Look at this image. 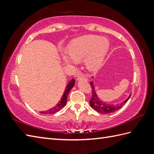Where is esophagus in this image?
I'll use <instances>...</instances> for the list:
<instances>
[{
	"label": "esophagus",
	"mask_w": 154,
	"mask_h": 154,
	"mask_svg": "<svg viewBox=\"0 0 154 154\" xmlns=\"http://www.w3.org/2000/svg\"><path fill=\"white\" fill-rule=\"evenodd\" d=\"M76 79L77 81H80V80H85V81H88V79L85 76H84L83 75H82V74H79V75H77Z\"/></svg>",
	"instance_id": "obj_1"
}]
</instances>
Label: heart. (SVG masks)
<instances>
[{"label":"heart","mask_w":154,"mask_h":154,"mask_svg":"<svg viewBox=\"0 0 154 154\" xmlns=\"http://www.w3.org/2000/svg\"><path fill=\"white\" fill-rule=\"evenodd\" d=\"M109 48V42L106 38L87 35L74 39L68 46V53L63 55V59L68 64L84 58L86 67L95 71L100 67Z\"/></svg>","instance_id":"obj_1"}]
</instances>
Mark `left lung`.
Wrapping results in <instances>:
<instances>
[{
	"label": "left lung",
	"instance_id": "left-lung-1",
	"mask_svg": "<svg viewBox=\"0 0 154 154\" xmlns=\"http://www.w3.org/2000/svg\"><path fill=\"white\" fill-rule=\"evenodd\" d=\"M91 87L92 88V98L90 100V105L91 108H93L96 112H98L100 113H113L116 111L120 109L121 107H122L125 103L130 98L131 94L128 96L127 100H125L124 102L122 103H119V104L117 105H111L108 104V103H106L105 102H102L100 100V99L98 98V95L96 94V92L94 90V86L93 84V82H90Z\"/></svg>",
	"mask_w": 154,
	"mask_h": 154
}]
</instances>
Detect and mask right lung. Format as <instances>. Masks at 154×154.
<instances>
[{
  "label": "right lung",
  "instance_id": "right-lung-1",
  "mask_svg": "<svg viewBox=\"0 0 154 154\" xmlns=\"http://www.w3.org/2000/svg\"><path fill=\"white\" fill-rule=\"evenodd\" d=\"M74 85H75V79H71L70 81V82L68 83V85H67L66 90H65V92H64V93L62 95V98H61L59 102L57 103V104L54 107H53V108H52L51 109L46 111V112H41V113L53 114V113H55L56 112H59L60 109H62L66 104L67 95H68L69 91H71V89L73 88Z\"/></svg>",
  "mask_w": 154,
  "mask_h": 154
}]
</instances>
